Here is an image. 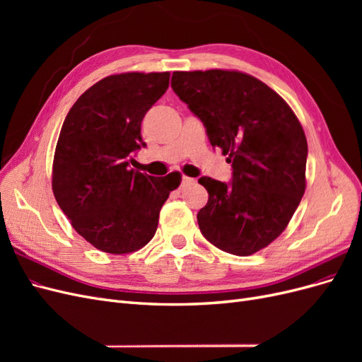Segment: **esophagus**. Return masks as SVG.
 Returning a JSON list of instances; mask_svg holds the SVG:
<instances>
[{
  "label": "esophagus",
  "instance_id": "esophagus-1",
  "mask_svg": "<svg viewBox=\"0 0 362 362\" xmlns=\"http://www.w3.org/2000/svg\"><path fill=\"white\" fill-rule=\"evenodd\" d=\"M193 182H194V180L190 178V177H182V180H181V185H182V187H185V185H190V184H193Z\"/></svg>",
  "mask_w": 362,
  "mask_h": 362
}]
</instances>
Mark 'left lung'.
<instances>
[{
    "label": "left lung",
    "instance_id": "8db88e82",
    "mask_svg": "<svg viewBox=\"0 0 362 362\" xmlns=\"http://www.w3.org/2000/svg\"><path fill=\"white\" fill-rule=\"evenodd\" d=\"M170 84L233 163L231 182L198 180L208 192L201 233L233 255L255 254L287 228L305 193L303 128L275 90L243 72L177 71Z\"/></svg>",
    "mask_w": 362,
    "mask_h": 362
}]
</instances>
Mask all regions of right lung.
Listing matches in <instances>:
<instances>
[{
    "mask_svg": "<svg viewBox=\"0 0 362 362\" xmlns=\"http://www.w3.org/2000/svg\"><path fill=\"white\" fill-rule=\"evenodd\" d=\"M169 72H125L87 89L64 119L52 163V192L92 246L122 255L149 243L169 193L181 182L128 169L146 146L140 125L169 87Z\"/></svg>",
    "mask_w": 362,
    "mask_h": 362,
    "instance_id": "right-lung-1",
    "label": "right lung"
}]
</instances>
